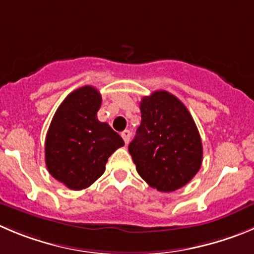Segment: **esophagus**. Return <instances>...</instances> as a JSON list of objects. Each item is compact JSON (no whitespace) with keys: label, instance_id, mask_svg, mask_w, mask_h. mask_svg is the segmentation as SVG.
Returning <instances> with one entry per match:
<instances>
[{"label":"esophagus","instance_id":"1","mask_svg":"<svg viewBox=\"0 0 254 254\" xmlns=\"http://www.w3.org/2000/svg\"><path fill=\"white\" fill-rule=\"evenodd\" d=\"M122 136L123 139H124L125 144H129L130 138H131V132H130V130H124V131L122 132Z\"/></svg>","mask_w":254,"mask_h":254}]
</instances>
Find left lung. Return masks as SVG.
Masks as SVG:
<instances>
[{
    "label": "left lung",
    "mask_w": 254,
    "mask_h": 254,
    "mask_svg": "<svg viewBox=\"0 0 254 254\" xmlns=\"http://www.w3.org/2000/svg\"><path fill=\"white\" fill-rule=\"evenodd\" d=\"M141 123L129 144L136 172L159 191L182 188L200 169L202 139L188 109L164 90L140 101Z\"/></svg>",
    "instance_id": "left-lung-1"
}]
</instances>
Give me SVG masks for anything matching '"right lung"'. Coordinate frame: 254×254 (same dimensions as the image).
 Instances as JSON below:
<instances>
[{"label": "right lung", "instance_id": "add662e5", "mask_svg": "<svg viewBox=\"0 0 254 254\" xmlns=\"http://www.w3.org/2000/svg\"><path fill=\"white\" fill-rule=\"evenodd\" d=\"M100 106L101 95L95 87L76 89L59 106L47 130V170L72 190H81L98 181L109 156L124 145L110 125L98 120Z\"/></svg>", "mask_w": 254, "mask_h": 254}]
</instances>
